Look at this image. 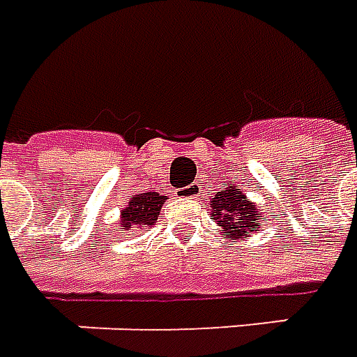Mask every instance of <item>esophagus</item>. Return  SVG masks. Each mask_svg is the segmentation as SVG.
Listing matches in <instances>:
<instances>
[{
  "mask_svg": "<svg viewBox=\"0 0 357 357\" xmlns=\"http://www.w3.org/2000/svg\"><path fill=\"white\" fill-rule=\"evenodd\" d=\"M199 192H202V186L199 184H188L184 188H178V196L181 198H196Z\"/></svg>",
  "mask_w": 357,
  "mask_h": 357,
  "instance_id": "1",
  "label": "esophagus"
}]
</instances>
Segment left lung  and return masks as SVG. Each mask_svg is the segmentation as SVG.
Returning a JSON list of instances; mask_svg holds the SVG:
<instances>
[{
    "label": "left lung",
    "instance_id": "left-lung-1",
    "mask_svg": "<svg viewBox=\"0 0 357 357\" xmlns=\"http://www.w3.org/2000/svg\"><path fill=\"white\" fill-rule=\"evenodd\" d=\"M211 219L223 227L232 238H246L248 232L259 229L261 209L257 211L252 202H248L242 188H227L217 192L211 199Z\"/></svg>",
    "mask_w": 357,
    "mask_h": 357
}]
</instances>
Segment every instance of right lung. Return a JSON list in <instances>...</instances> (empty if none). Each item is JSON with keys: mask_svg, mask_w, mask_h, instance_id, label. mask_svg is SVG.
I'll use <instances>...</instances> for the list:
<instances>
[{"mask_svg": "<svg viewBox=\"0 0 357 357\" xmlns=\"http://www.w3.org/2000/svg\"><path fill=\"white\" fill-rule=\"evenodd\" d=\"M163 202H165V196H161L158 192H146V194L134 196L121 213V227H125V231L150 227L158 221Z\"/></svg>", "mask_w": 357, "mask_h": 357, "instance_id": "right-lung-1", "label": "right lung"}]
</instances>
